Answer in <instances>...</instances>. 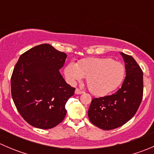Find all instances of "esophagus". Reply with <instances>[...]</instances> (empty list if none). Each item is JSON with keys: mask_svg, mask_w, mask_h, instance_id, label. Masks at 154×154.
<instances>
[{"mask_svg": "<svg viewBox=\"0 0 154 154\" xmlns=\"http://www.w3.org/2000/svg\"><path fill=\"white\" fill-rule=\"evenodd\" d=\"M83 93H84V91H80L79 88H76V90H75V94H83Z\"/></svg>", "mask_w": 154, "mask_h": 154, "instance_id": "obj_1", "label": "esophagus"}]
</instances>
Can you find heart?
Instances as JSON below:
<instances>
[{"instance_id": "b5f03b06", "label": "heart", "mask_w": 154, "mask_h": 154, "mask_svg": "<svg viewBox=\"0 0 154 154\" xmlns=\"http://www.w3.org/2000/svg\"><path fill=\"white\" fill-rule=\"evenodd\" d=\"M64 75L71 85L86 77V85L91 94L103 97L119 88L125 77L122 63L111 58L90 57L76 63L71 62L64 68Z\"/></svg>"}]
</instances>
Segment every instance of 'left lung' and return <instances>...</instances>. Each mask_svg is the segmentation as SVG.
<instances>
[{"mask_svg": "<svg viewBox=\"0 0 154 154\" xmlns=\"http://www.w3.org/2000/svg\"><path fill=\"white\" fill-rule=\"evenodd\" d=\"M126 77L121 88L112 95L93 98L88 111L90 122L105 130L124 125L134 116L143 97V72L133 57L120 53Z\"/></svg>", "mask_w": 154, "mask_h": 154, "instance_id": "left-lung-1", "label": "left lung"}]
</instances>
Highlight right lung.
<instances>
[{
  "instance_id": "1",
  "label": "right lung",
  "mask_w": 154,
  "mask_h": 154,
  "mask_svg": "<svg viewBox=\"0 0 154 154\" xmlns=\"http://www.w3.org/2000/svg\"><path fill=\"white\" fill-rule=\"evenodd\" d=\"M66 55L49 44L21 54L11 77L12 100L23 119L34 127L51 129L63 121L66 104L75 88L60 72Z\"/></svg>"
}]
</instances>
